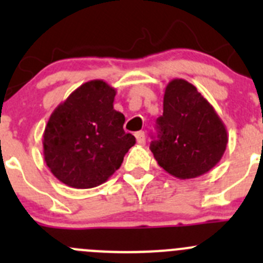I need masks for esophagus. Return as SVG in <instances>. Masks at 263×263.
I'll return each mask as SVG.
<instances>
[{"label":"esophagus","mask_w":263,"mask_h":263,"mask_svg":"<svg viewBox=\"0 0 263 263\" xmlns=\"http://www.w3.org/2000/svg\"><path fill=\"white\" fill-rule=\"evenodd\" d=\"M135 136H136L137 144H140V145H144L145 144V132L144 131L136 132V134H135Z\"/></svg>","instance_id":"1"}]
</instances>
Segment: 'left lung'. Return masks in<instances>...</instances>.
Listing matches in <instances>:
<instances>
[{"instance_id":"1","label":"left lung","mask_w":263,"mask_h":263,"mask_svg":"<svg viewBox=\"0 0 263 263\" xmlns=\"http://www.w3.org/2000/svg\"><path fill=\"white\" fill-rule=\"evenodd\" d=\"M158 140L150 144L158 164L186 180L204 175L221 160L229 137L215 108L187 81L167 85L163 116L157 119Z\"/></svg>"}]
</instances>
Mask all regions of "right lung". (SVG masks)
<instances>
[{"label": "right lung", "mask_w": 263, "mask_h": 263, "mask_svg": "<svg viewBox=\"0 0 263 263\" xmlns=\"http://www.w3.org/2000/svg\"><path fill=\"white\" fill-rule=\"evenodd\" d=\"M116 88L88 81L56 106L43 132V158L51 173L74 189L105 182L136 144L123 129L124 116L114 110Z\"/></svg>", "instance_id": "add662e5"}]
</instances>
